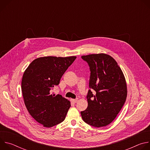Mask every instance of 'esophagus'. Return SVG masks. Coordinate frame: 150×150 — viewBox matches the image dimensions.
<instances>
[{"label": "esophagus", "mask_w": 150, "mask_h": 150, "mask_svg": "<svg viewBox=\"0 0 150 150\" xmlns=\"http://www.w3.org/2000/svg\"><path fill=\"white\" fill-rule=\"evenodd\" d=\"M71 101L73 103H76L78 101V99H71Z\"/></svg>", "instance_id": "34e87169"}]
</instances>
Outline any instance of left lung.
Listing matches in <instances>:
<instances>
[{
    "label": "left lung",
    "instance_id": "obj_1",
    "mask_svg": "<svg viewBox=\"0 0 150 150\" xmlns=\"http://www.w3.org/2000/svg\"><path fill=\"white\" fill-rule=\"evenodd\" d=\"M90 67L91 75L87 98L88 107L81 112L83 120L99 127L112 123L119 113L127 97V85L116 61L104 53L82 56Z\"/></svg>",
    "mask_w": 150,
    "mask_h": 150
}]
</instances>
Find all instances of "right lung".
I'll return each instance as SVG.
<instances>
[{
  "instance_id": "right-lung-1",
  "label": "right lung",
  "mask_w": 150,
  "mask_h": 150,
  "mask_svg": "<svg viewBox=\"0 0 150 150\" xmlns=\"http://www.w3.org/2000/svg\"><path fill=\"white\" fill-rule=\"evenodd\" d=\"M76 56H46L34 60L25 71L21 82L24 103L31 116L46 127L65 120L71 103L61 95L52 94Z\"/></svg>"
}]
</instances>
